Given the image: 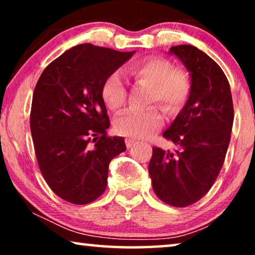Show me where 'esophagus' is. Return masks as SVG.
Listing matches in <instances>:
<instances>
[{
    "instance_id": "1",
    "label": "esophagus",
    "mask_w": 255,
    "mask_h": 255,
    "mask_svg": "<svg viewBox=\"0 0 255 255\" xmlns=\"http://www.w3.org/2000/svg\"><path fill=\"white\" fill-rule=\"evenodd\" d=\"M125 142H127L128 148L133 147V146H135V145L138 144V141H137V140H134V139H132V138H128L127 140H125Z\"/></svg>"
}]
</instances>
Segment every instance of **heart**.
I'll return each instance as SVG.
<instances>
[{"mask_svg": "<svg viewBox=\"0 0 255 255\" xmlns=\"http://www.w3.org/2000/svg\"><path fill=\"white\" fill-rule=\"evenodd\" d=\"M128 74L137 82L151 86L149 102L158 101L170 113L179 110L189 95V76L182 69L174 68L172 62L166 59L149 58L137 62L128 69ZM102 97L113 110L124 106L127 88L120 73L108 76L102 87ZM162 123L161 111L159 108L151 107L146 110H127L117 117L115 127L118 133L144 139L154 133Z\"/></svg>", "mask_w": 255, "mask_h": 255, "instance_id": "obj_1", "label": "heart"}]
</instances>
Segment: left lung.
Returning a JSON list of instances; mask_svg holds the SVG:
<instances>
[{
	"instance_id": "1",
	"label": "left lung",
	"mask_w": 255,
	"mask_h": 255,
	"mask_svg": "<svg viewBox=\"0 0 255 255\" xmlns=\"http://www.w3.org/2000/svg\"><path fill=\"white\" fill-rule=\"evenodd\" d=\"M189 73L190 92L163 137L177 149L153 147L148 163L152 187L160 200L184 208L200 201L217 179L233 125L231 89L222 68L191 45L169 48Z\"/></svg>"
}]
</instances>
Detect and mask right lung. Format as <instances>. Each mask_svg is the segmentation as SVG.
<instances>
[{
	"label": "right lung",
	"mask_w": 255,
	"mask_h": 255,
	"mask_svg": "<svg viewBox=\"0 0 255 255\" xmlns=\"http://www.w3.org/2000/svg\"><path fill=\"white\" fill-rule=\"evenodd\" d=\"M134 53L76 45L38 80L30 115L34 152L45 181L69 203L99 198L107 188L110 161L127 149L123 137H107L110 123L102 87Z\"/></svg>",
	"instance_id": "add662e5"
}]
</instances>
